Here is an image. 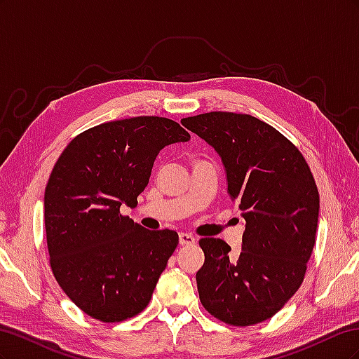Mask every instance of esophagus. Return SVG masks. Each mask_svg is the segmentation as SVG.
Wrapping results in <instances>:
<instances>
[{
  "label": "esophagus",
  "instance_id": "34e87169",
  "mask_svg": "<svg viewBox=\"0 0 359 359\" xmlns=\"http://www.w3.org/2000/svg\"><path fill=\"white\" fill-rule=\"evenodd\" d=\"M194 236L193 235H190V233H186V232H181L180 233V244L181 245H191V244H194Z\"/></svg>",
  "mask_w": 359,
  "mask_h": 359
}]
</instances>
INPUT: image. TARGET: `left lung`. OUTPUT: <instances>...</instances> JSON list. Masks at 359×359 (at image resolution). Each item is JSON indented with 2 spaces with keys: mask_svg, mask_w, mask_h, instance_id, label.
Returning <instances> with one entry per match:
<instances>
[{
  "mask_svg": "<svg viewBox=\"0 0 359 359\" xmlns=\"http://www.w3.org/2000/svg\"><path fill=\"white\" fill-rule=\"evenodd\" d=\"M220 154L227 191L243 211V250L202 238L199 298L232 327L273 318L304 281L316 243L319 191L301 151L278 130L247 114L208 112L181 119Z\"/></svg>",
  "mask_w": 359,
  "mask_h": 359,
  "instance_id": "obj_1",
  "label": "left lung"
}]
</instances>
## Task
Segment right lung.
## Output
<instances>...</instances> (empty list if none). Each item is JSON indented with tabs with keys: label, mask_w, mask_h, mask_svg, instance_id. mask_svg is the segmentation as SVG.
Returning a JSON list of instances; mask_svg holds the SVG:
<instances>
[{
	"label": "right lung",
	"mask_w": 359,
	"mask_h": 359,
	"mask_svg": "<svg viewBox=\"0 0 359 359\" xmlns=\"http://www.w3.org/2000/svg\"><path fill=\"white\" fill-rule=\"evenodd\" d=\"M189 139L169 118L133 116L85 130L58 157L45 189L49 264L88 316L123 322L149 304L178 233L148 231L119 208L137 205L160 149Z\"/></svg>",
	"instance_id": "right-lung-1"
}]
</instances>
